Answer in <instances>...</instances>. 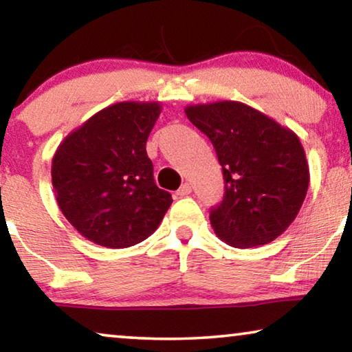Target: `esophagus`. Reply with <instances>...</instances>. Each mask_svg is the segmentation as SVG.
<instances>
[{"instance_id": "esophagus-1", "label": "esophagus", "mask_w": 352, "mask_h": 352, "mask_svg": "<svg viewBox=\"0 0 352 352\" xmlns=\"http://www.w3.org/2000/svg\"><path fill=\"white\" fill-rule=\"evenodd\" d=\"M191 192V185L190 183H183V185L178 188V191H177V196H180V197H183V196H188Z\"/></svg>"}]
</instances>
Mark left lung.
Listing matches in <instances>:
<instances>
[{
	"label": "left lung",
	"instance_id": "left-lung-1",
	"mask_svg": "<svg viewBox=\"0 0 352 352\" xmlns=\"http://www.w3.org/2000/svg\"><path fill=\"white\" fill-rule=\"evenodd\" d=\"M223 169L225 196L210 210L221 241L237 249L265 245L292 225L309 186L305 148L292 129L242 102L188 105Z\"/></svg>",
	"mask_w": 352,
	"mask_h": 352
}]
</instances>
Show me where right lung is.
Instances as JSON below:
<instances>
[{"label": "right lung", "mask_w": 352, "mask_h": 352, "mask_svg": "<svg viewBox=\"0 0 352 352\" xmlns=\"http://www.w3.org/2000/svg\"><path fill=\"white\" fill-rule=\"evenodd\" d=\"M161 102H118L60 142L52 157L58 209L94 244L126 249L157 230L172 204L156 186L146 140Z\"/></svg>", "instance_id": "1"}]
</instances>
